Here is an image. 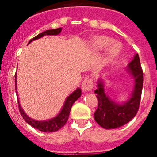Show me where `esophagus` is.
<instances>
[{
    "label": "esophagus",
    "mask_w": 157,
    "mask_h": 157,
    "mask_svg": "<svg viewBox=\"0 0 157 157\" xmlns=\"http://www.w3.org/2000/svg\"><path fill=\"white\" fill-rule=\"evenodd\" d=\"M93 86H94V84H93V81L90 78H86L84 81L82 83V90L84 92H90V91L92 90Z\"/></svg>",
    "instance_id": "34e87169"
}]
</instances>
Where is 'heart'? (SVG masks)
Masks as SVG:
<instances>
[{
  "instance_id": "1",
  "label": "heart",
  "mask_w": 157,
  "mask_h": 157,
  "mask_svg": "<svg viewBox=\"0 0 157 157\" xmlns=\"http://www.w3.org/2000/svg\"><path fill=\"white\" fill-rule=\"evenodd\" d=\"M112 39L108 36L99 35L95 36L91 40V45L95 51L103 50L106 47V58L111 60L116 58L120 54L121 47L118 42H112Z\"/></svg>"
}]
</instances>
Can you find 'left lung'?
Wrapping results in <instances>:
<instances>
[{"label":"left lung","mask_w":157,"mask_h":157,"mask_svg":"<svg viewBox=\"0 0 157 157\" xmlns=\"http://www.w3.org/2000/svg\"><path fill=\"white\" fill-rule=\"evenodd\" d=\"M127 72L134 81V90L127 101L118 103L109 98L105 90L104 80L100 78L97 82V94L98 108L94 112V120L101 127L110 130L127 124L136 116L139 109L141 91L143 86V72L138 53L127 67Z\"/></svg>","instance_id":"obj_1"}]
</instances>
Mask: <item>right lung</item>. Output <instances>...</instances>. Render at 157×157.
Instances as JSON below:
<instances>
[{"instance_id":"right-lung-1","label":"right lung","mask_w":157,"mask_h":157,"mask_svg":"<svg viewBox=\"0 0 157 157\" xmlns=\"http://www.w3.org/2000/svg\"><path fill=\"white\" fill-rule=\"evenodd\" d=\"M61 30L62 28L59 27V28L57 29L48 30H45V31H43L42 33H41V34H39L38 35L36 36V37H34V38L30 39L28 44H30L31 41L38 39V38H41V37H44L45 35H58L61 32ZM15 78H16L15 79L16 82L15 83H16V95H17L18 103H19V109L20 113H21L22 116H23V120L27 122L28 124H30L31 127H34V128L37 129V130H39L40 131H42V132H55V131H57L58 130H59L62 127H63L65 125V123H67V120H68V116L69 114H70L71 109L72 105L75 103V101H77L82 95L81 89L77 88L74 92L71 93L66 98L61 110H60V112L55 117L52 118L50 120L39 121V120H34V119H31L30 117H29L27 115V113L23 111V108H22V106L20 105V103H19V98H18L17 82H16L17 77H16V75L15 76Z\"/></svg>"}]
</instances>
